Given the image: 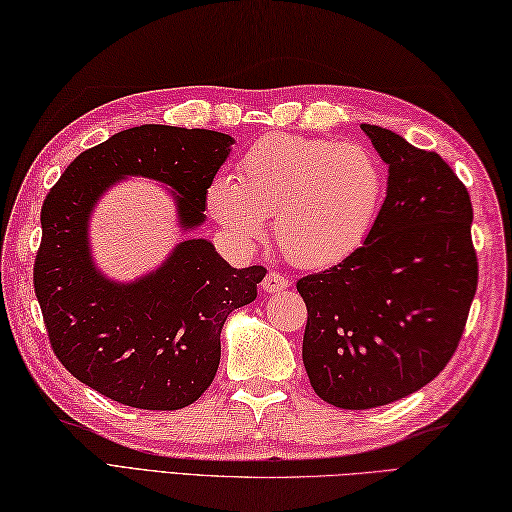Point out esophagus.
Wrapping results in <instances>:
<instances>
[{"instance_id": "1", "label": "esophagus", "mask_w": 512, "mask_h": 512, "mask_svg": "<svg viewBox=\"0 0 512 512\" xmlns=\"http://www.w3.org/2000/svg\"><path fill=\"white\" fill-rule=\"evenodd\" d=\"M260 286H263V291H267V293H280L284 289H289V278L282 276V273H278V271H271V273H267Z\"/></svg>"}]
</instances>
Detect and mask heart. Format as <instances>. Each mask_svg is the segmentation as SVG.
I'll use <instances>...</instances> for the list:
<instances>
[{
	"label": "heart",
	"mask_w": 512,
	"mask_h": 512,
	"mask_svg": "<svg viewBox=\"0 0 512 512\" xmlns=\"http://www.w3.org/2000/svg\"><path fill=\"white\" fill-rule=\"evenodd\" d=\"M386 191L382 162L369 147L265 134L239 160L236 180L217 176L208 210L236 243L273 236L293 265L323 269L358 252L378 219Z\"/></svg>",
	"instance_id": "obj_1"
}]
</instances>
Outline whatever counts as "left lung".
I'll return each mask as SVG.
<instances>
[{
	"label": "left lung",
	"instance_id": "1",
	"mask_svg": "<svg viewBox=\"0 0 512 512\" xmlns=\"http://www.w3.org/2000/svg\"><path fill=\"white\" fill-rule=\"evenodd\" d=\"M360 128L389 165L378 219L358 252L297 280L310 384L345 410L391 404L439 376L478 286L465 184L436 152Z\"/></svg>",
	"mask_w": 512,
	"mask_h": 512
}]
</instances>
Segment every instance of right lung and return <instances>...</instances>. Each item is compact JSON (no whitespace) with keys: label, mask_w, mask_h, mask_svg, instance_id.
Listing matches in <instances>:
<instances>
[{"label":"right lung","mask_w":512,"mask_h":512,"mask_svg":"<svg viewBox=\"0 0 512 512\" xmlns=\"http://www.w3.org/2000/svg\"><path fill=\"white\" fill-rule=\"evenodd\" d=\"M234 139L213 130L141 126L86 149L47 193L34 293L65 369L112 402L178 410L202 397L221 358V328L256 299L267 269H234L206 239H186L156 271L108 280L93 263L89 219L112 184L171 186L182 230L206 221V193Z\"/></svg>","instance_id":"obj_1"}]
</instances>
